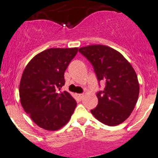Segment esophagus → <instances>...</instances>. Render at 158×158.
Instances as JSON below:
<instances>
[{"label": "esophagus", "mask_w": 158, "mask_h": 158, "mask_svg": "<svg viewBox=\"0 0 158 158\" xmlns=\"http://www.w3.org/2000/svg\"><path fill=\"white\" fill-rule=\"evenodd\" d=\"M76 95L79 99H82V98L84 97V94H76Z\"/></svg>", "instance_id": "34e87169"}]
</instances>
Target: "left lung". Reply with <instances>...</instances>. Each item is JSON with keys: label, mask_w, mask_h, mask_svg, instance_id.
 I'll use <instances>...</instances> for the list:
<instances>
[{"label": "left lung", "mask_w": 158, "mask_h": 158, "mask_svg": "<svg viewBox=\"0 0 158 158\" xmlns=\"http://www.w3.org/2000/svg\"><path fill=\"white\" fill-rule=\"evenodd\" d=\"M79 51L92 64L98 79L106 83L97 94L98 106L90 112L104 124H120L137 103L139 83L135 71L120 52L107 45H90Z\"/></svg>", "instance_id": "8db88e82"}]
</instances>
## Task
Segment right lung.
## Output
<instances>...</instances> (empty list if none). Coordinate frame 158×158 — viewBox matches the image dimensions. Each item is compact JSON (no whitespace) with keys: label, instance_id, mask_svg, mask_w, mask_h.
Wrapping results in <instances>:
<instances>
[{"label":"right lung","instance_id":"add662e5","mask_svg":"<svg viewBox=\"0 0 158 158\" xmlns=\"http://www.w3.org/2000/svg\"><path fill=\"white\" fill-rule=\"evenodd\" d=\"M78 48H51L34 56L27 64L19 83V98L24 111L38 126L56 131L70 120L76 100L67 91L64 72Z\"/></svg>","mask_w":158,"mask_h":158}]
</instances>
